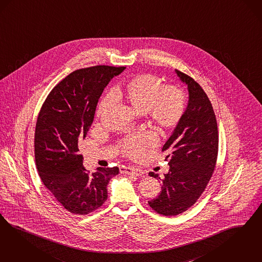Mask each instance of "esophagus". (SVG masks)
I'll use <instances>...</instances> for the list:
<instances>
[{
  "instance_id": "esophagus-1",
  "label": "esophagus",
  "mask_w": 262,
  "mask_h": 262,
  "mask_svg": "<svg viewBox=\"0 0 262 262\" xmlns=\"http://www.w3.org/2000/svg\"><path fill=\"white\" fill-rule=\"evenodd\" d=\"M120 173L121 174H132V176H142L144 174V172L142 170L135 169L133 167H120Z\"/></svg>"
}]
</instances>
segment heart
I'll list each match as a JSON object with an SVG mask.
<instances>
[{"mask_svg":"<svg viewBox=\"0 0 262 262\" xmlns=\"http://www.w3.org/2000/svg\"><path fill=\"white\" fill-rule=\"evenodd\" d=\"M115 94L124 97L139 113H145L161 129H172L184 117L185 100L183 91L173 84H162L161 80L150 74H143L131 78L125 85L117 86ZM113 103V94L102 99L98 107V116L104 115ZM155 136L143 133L127 137L120 145L124 155L136 158L146 146L154 145Z\"/></svg>","mask_w":262,"mask_h":262,"instance_id":"heart-1","label":"heart"}]
</instances>
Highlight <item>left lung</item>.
<instances>
[{
  "label": "left lung",
  "mask_w": 262,
  "mask_h": 262,
  "mask_svg": "<svg viewBox=\"0 0 262 262\" xmlns=\"http://www.w3.org/2000/svg\"><path fill=\"white\" fill-rule=\"evenodd\" d=\"M176 72L187 84L188 105L162 148L170 166L168 174L161 180L154 172L148 173L162 182L161 192L148 205L165 216L184 213L199 199L213 176L219 152L217 123L211 101L193 78Z\"/></svg>",
  "instance_id": "1"
}]
</instances>
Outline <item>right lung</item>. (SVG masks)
I'll list each match as a JSON object with an SVG mask.
<instances>
[{
  "label": "right lung",
  "mask_w": 262,
  "mask_h": 262,
  "mask_svg": "<svg viewBox=\"0 0 262 262\" xmlns=\"http://www.w3.org/2000/svg\"><path fill=\"white\" fill-rule=\"evenodd\" d=\"M125 67L98 65L78 69L50 91L40 107L35 130V160L39 178L64 209L88 214L107 198L117 167L90 173L82 166L78 145L94 120L104 88Z\"/></svg>",
  "instance_id": "add662e5"
}]
</instances>
